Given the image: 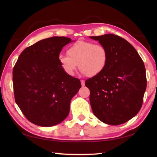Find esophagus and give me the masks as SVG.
I'll return each instance as SVG.
<instances>
[{"instance_id": "esophagus-1", "label": "esophagus", "mask_w": 157, "mask_h": 157, "mask_svg": "<svg viewBox=\"0 0 157 157\" xmlns=\"http://www.w3.org/2000/svg\"><path fill=\"white\" fill-rule=\"evenodd\" d=\"M81 84L82 86H84L85 85V82L84 80H81Z\"/></svg>"}]
</instances>
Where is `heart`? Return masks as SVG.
I'll use <instances>...</instances> for the list:
<instances>
[{
    "label": "heart",
    "instance_id": "b5f03b06",
    "mask_svg": "<svg viewBox=\"0 0 157 157\" xmlns=\"http://www.w3.org/2000/svg\"><path fill=\"white\" fill-rule=\"evenodd\" d=\"M67 55H60L59 62L67 74L73 76L79 66L82 74L96 76L104 71L108 63V51L104 46L79 40L69 46Z\"/></svg>",
    "mask_w": 157,
    "mask_h": 157
}]
</instances>
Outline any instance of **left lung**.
<instances>
[{
  "label": "left lung",
  "mask_w": 157,
  "mask_h": 157,
  "mask_svg": "<svg viewBox=\"0 0 157 157\" xmlns=\"http://www.w3.org/2000/svg\"><path fill=\"white\" fill-rule=\"evenodd\" d=\"M104 46L109 60L101 74L89 78L90 102L100 121L118 125L140 110L146 89V69L137 51L129 42L112 34L90 36Z\"/></svg>",
  "instance_id": "left-lung-1"
}]
</instances>
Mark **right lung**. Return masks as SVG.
<instances>
[{"instance_id":"add662e5","label":"right lung","mask_w":157,"mask_h":157,"mask_svg":"<svg viewBox=\"0 0 157 157\" xmlns=\"http://www.w3.org/2000/svg\"><path fill=\"white\" fill-rule=\"evenodd\" d=\"M71 38L54 36L26 48L13 70L15 99L31 123L51 127L69 113L70 102L82 87L79 79L63 71L59 62L62 48Z\"/></svg>"}]
</instances>
